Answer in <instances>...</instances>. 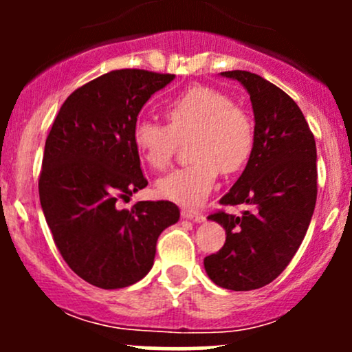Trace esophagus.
Returning a JSON list of instances; mask_svg holds the SVG:
<instances>
[{
    "mask_svg": "<svg viewBox=\"0 0 352 352\" xmlns=\"http://www.w3.org/2000/svg\"><path fill=\"white\" fill-rule=\"evenodd\" d=\"M182 217L184 218H188V220H193V221H204V215H201V212L199 210H190V208H184L182 210Z\"/></svg>",
    "mask_w": 352,
    "mask_h": 352,
    "instance_id": "1",
    "label": "esophagus"
}]
</instances>
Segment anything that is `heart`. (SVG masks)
I'll use <instances>...</instances> for the list:
<instances>
[{
  "label": "heart",
  "mask_w": 352,
  "mask_h": 352,
  "mask_svg": "<svg viewBox=\"0 0 352 352\" xmlns=\"http://www.w3.org/2000/svg\"><path fill=\"white\" fill-rule=\"evenodd\" d=\"M168 125L139 119L132 142L152 170L168 168L179 142L192 139L188 167L175 170L157 185L164 199L199 205L208 197L220 170L235 173L245 167L254 145V124L248 112L225 92L195 86L168 100Z\"/></svg>",
  "instance_id": "obj_1"
}]
</instances>
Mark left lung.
<instances>
[{
	"label": "left lung",
	"mask_w": 352,
	"mask_h": 352,
	"mask_svg": "<svg viewBox=\"0 0 352 352\" xmlns=\"http://www.w3.org/2000/svg\"><path fill=\"white\" fill-rule=\"evenodd\" d=\"M248 91L254 112V145L243 173L220 205H248L240 217L218 210L225 245L205 256V272L232 292L263 288L281 274L308 232L318 195L316 142L298 104L248 71H225Z\"/></svg>",
	"instance_id": "obj_1"
}]
</instances>
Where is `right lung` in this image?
Segmentation results:
<instances>
[{
    "label": "right lung",
    "instance_id": "obj_1",
    "mask_svg": "<svg viewBox=\"0 0 352 352\" xmlns=\"http://www.w3.org/2000/svg\"><path fill=\"white\" fill-rule=\"evenodd\" d=\"M175 74L117 69L64 100L44 145L39 200L67 266L104 289L131 286L151 272L159 235L180 212L168 200L137 201L147 187L132 129L153 92Z\"/></svg>",
    "mask_w": 352,
    "mask_h": 352
}]
</instances>
